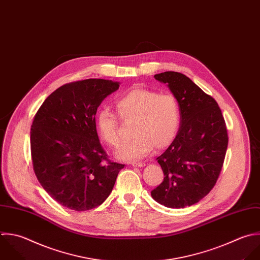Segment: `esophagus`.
Here are the masks:
<instances>
[{"label":"esophagus","instance_id":"esophagus-1","mask_svg":"<svg viewBox=\"0 0 260 260\" xmlns=\"http://www.w3.org/2000/svg\"><path fill=\"white\" fill-rule=\"evenodd\" d=\"M132 165L135 167H145L146 163L145 162H133Z\"/></svg>","mask_w":260,"mask_h":260}]
</instances>
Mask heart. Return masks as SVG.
Wrapping results in <instances>:
<instances>
[{
	"instance_id": "obj_1",
	"label": "heart",
	"mask_w": 260,
	"mask_h": 260,
	"mask_svg": "<svg viewBox=\"0 0 260 260\" xmlns=\"http://www.w3.org/2000/svg\"><path fill=\"white\" fill-rule=\"evenodd\" d=\"M115 108L122 119L135 121L132 128L134 139L115 152L119 160H140L149 155L154 146L158 150L170 146L177 135L180 109L171 94H159L145 88L133 89L115 101ZM96 127L107 145L117 147L120 144L118 119L114 113L108 109L99 110Z\"/></svg>"
}]
</instances>
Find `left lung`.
I'll return each instance as SVG.
<instances>
[{"instance_id": "left-lung-1", "label": "left lung", "mask_w": 260, "mask_h": 260, "mask_svg": "<svg viewBox=\"0 0 260 260\" xmlns=\"http://www.w3.org/2000/svg\"><path fill=\"white\" fill-rule=\"evenodd\" d=\"M168 86L180 109L176 138L156 160L164 180L151 191L159 204L182 209L204 199L215 186L228 147L227 127L216 100L177 72L154 76Z\"/></svg>"}]
</instances>
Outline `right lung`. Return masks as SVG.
I'll return each mask as SVG.
<instances>
[{
  "label": "right lung",
  "mask_w": 260,
  "mask_h": 260,
  "mask_svg": "<svg viewBox=\"0 0 260 260\" xmlns=\"http://www.w3.org/2000/svg\"><path fill=\"white\" fill-rule=\"evenodd\" d=\"M118 82L88 79L52 92L34 116L30 132L33 169L44 190L77 212L100 206L110 194L123 164L111 162L96 131L101 102Z\"/></svg>",
  "instance_id": "right-lung-1"
}]
</instances>
